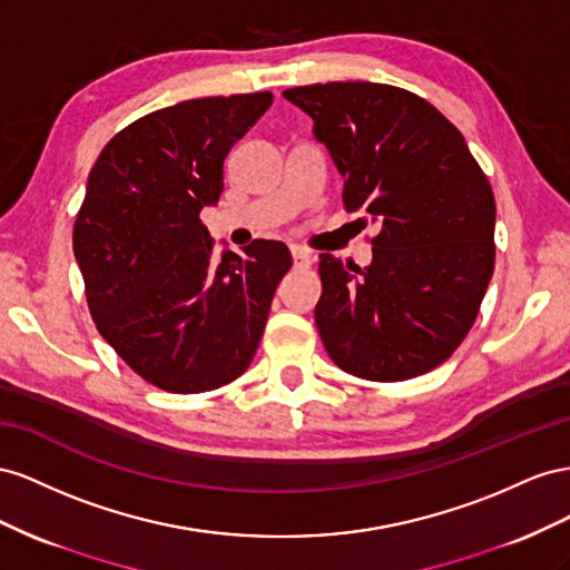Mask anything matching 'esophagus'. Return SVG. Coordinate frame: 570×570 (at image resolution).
<instances>
[{
	"instance_id": "34e87169",
	"label": "esophagus",
	"mask_w": 570,
	"mask_h": 570,
	"mask_svg": "<svg viewBox=\"0 0 570 570\" xmlns=\"http://www.w3.org/2000/svg\"><path fill=\"white\" fill-rule=\"evenodd\" d=\"M291 257H294V267L296 269H307L313 265V257L307 250H303L301 246H291Z\"/></svg>"
}]
</instances>
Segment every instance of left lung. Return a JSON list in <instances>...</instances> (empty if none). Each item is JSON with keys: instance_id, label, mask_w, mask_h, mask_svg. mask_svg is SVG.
Returning a JSON list of instances; mask_svg holds the SVG:
<instances>
[{"instance_id": "1", "label": "left lung", "mask_w": 570, "mask_h": 570, "mask_svg": "<svg viewBox=\"0 0 570 570\" xmlns=\"http://www.w3.org/2000/svg\"><path fill=\"white\" fill-rule=\"evenodd\" d=\"M282 95L313 117L344 176L346 213L380 226L365 269L320 255L324 348L361 380L425 375L461 346L490 286V181L459 128L415 92L334 80Z\"/></svg>"}]
</instances>
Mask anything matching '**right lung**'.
<instances>
[{
    "label": "right lung",
    "instance_id": "right-lung-1",
    "mask_svg": "<svg viewBox=\"0 0 570 570\" xmlns=\"http://www.w3.org/2000/svg\"><path fill=\"white\" fill-rule=\"evenodd\" d=\"M269 105L272 92H248L150 111L90 169L73 224L88 311L121 361L165 392H213L240 377L291 269L282 240L215 259L200 219L224 190L232 145Z\"/></svg>",
    "mask_w": 570,
    "mask_h": 570
}]
</instances>
